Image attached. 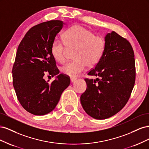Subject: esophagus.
<instances>
[{"mask_svg":"<svg viewBox=\"0 0 149 149\" xmlns=\"http://www.w3.org/2000/svg\"><path fill=\"white\" fill-rule=\"evenodd\" d=\"M70 81H71V83H74L76 81V79L74 78H71Z\"/></svg>","mask_w":149,"mask_h":149,"instance_id":"esophagus-1","label":"esophagus"}]
</instances>
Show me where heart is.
Wrapping results in <instances>:
<instances>
[{"label": "heart", "instance_id": "b5f03b06", "mask_svg": "<svg viewBox=\"0 0 149 149\" xmlns=\"http://www.w3.org/2000/svg\"><path fill=\"white\" fill-rule=\"evenodd\" d=\"M63 42L56 39L51 47L55 59L60 63L66 60L67 48L76 49L74 61L69 62L61 68L62 73L76 78L85 70L86 66H94L101 59L105 50L106 42L101 36L94 35L91 30L79 25L68 29L63 35Z\"/></svg>", "mask_w": 149, "mask_h": 149}]
</instances>
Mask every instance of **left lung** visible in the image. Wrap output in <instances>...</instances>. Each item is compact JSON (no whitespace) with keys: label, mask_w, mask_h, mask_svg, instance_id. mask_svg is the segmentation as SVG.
Wrapping results in <instances>:
<instances>
[{"label":"left lung","mask_w":149,"mask_h":149,"mask_svg":"<svg viewBox=\"0 0 149 149\" xmlns=\"http://www.w3.org/2000/svg\"><path fill=\"white\" fill-rule=\"evenodd\" d=\"M105 50L101 60L84 79L87 88L80 97L84 110L96 119L115 115L125 106L136 79L134 53L128 40L115 31L104 37Z\"/></svg>","instance_id":"obj_1"}]
</instances>
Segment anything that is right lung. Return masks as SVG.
<instances>
[{
    "label": "right lung",
    "instance_id": "1",
    "mask_svg": "<svg viewBox=\"0 0 149 149\" xmlns=\"http://www.w3.org/2000/svg\"><path fill=\"white\" fill-rule=\"evenodd\" d=\"M65 24L61 20H50L35 25L18 47L12 68L13 86L22 106L33 115L52 112L70 84L68 76L59 74L51 52L52 44ZM46 72L56 76L52 83L44 79Z\"/></svg>",
    "mask_w": 149,
    "mask_h": 149
}]
</instances>
